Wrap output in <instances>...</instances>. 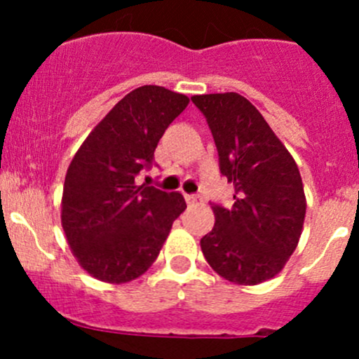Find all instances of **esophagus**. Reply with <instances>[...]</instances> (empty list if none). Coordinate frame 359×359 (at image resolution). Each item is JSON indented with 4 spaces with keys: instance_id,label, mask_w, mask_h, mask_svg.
Segmentation results:
<instances>
[{
    "instance_id": "34e87169",
    "label": "esophagus",
    "mask_w": 359,
    "mask_h": 359,
    "mask_svg": "<svg viewBox=\"0 0 359 359\" xmlns=\"http://www.w3.org/2000/svg\"><path fill=\"white\" fill-rule=\"evenodd\" d=\"M186 203L189 206H193V205H196L198 203V196H194V194H186Z\"/></svg>"
}]
</instances>
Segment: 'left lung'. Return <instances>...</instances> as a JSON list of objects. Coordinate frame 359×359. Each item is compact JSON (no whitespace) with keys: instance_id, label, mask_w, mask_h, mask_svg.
<instances>
[{"instance_id":"left-lung-1","label":"left lung","mask_w":359,"mask_h":359,"mask_svg":"<svg viewBox=\"0 0 359 359\" xmlns=\"http://www.w3.org/2000/svg\"><path fill=\"white\" fill-rule=\"evenodd\" d=\"M191 99L208 121L220 173L236 193L231 208L212 206L215 226L201 238L203 255L231 283H264L283 269L302 234L307 203L299 166L243 95Z\"/></svg>"}]
</instances>
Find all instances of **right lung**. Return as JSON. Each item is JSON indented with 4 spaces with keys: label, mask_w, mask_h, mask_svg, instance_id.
Here are the masks:
<instances>
[{
    "label": "right lung",
    "mask_w": 359,
    "mask_h": 359,
    "mask_svg": "<svg viewBox=\"0 0 359 359\" xmlns=\"http://www.w3.org/2000/svg\"><path fill=\"white\" fill-rule=\"evenodd\" d=\"M189 97L146 85L123 97L88 133L69 165L60 222L79 266L111 285L142 276L186 210L180 193L139 186L159 139Z\"/></svg>",
    "instance_id": "right-lung-1"
}]
</instances>
